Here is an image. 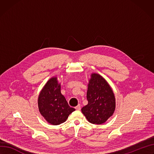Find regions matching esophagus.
<instances>
[{
  "instance_id": "obj_1",
  "label": "esophagus",
  "mask_w": 154,
  "mask_h": 154,
  "mask_svg": "<svg viewBox=\"0 0 154 154\" xmlns=\"http://www.w3.org/2000/svg\"><path fill=\"white\" fill-rule=\"evenodd\" d=\"M75 109L76 110H80L81 109V106L80 104H78L76 107H75Z\"/></svg>"
}]
</instances>
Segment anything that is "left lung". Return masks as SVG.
Here are the masks:
<instances>
[{
    "label": "left lung",
    "mask_w": 154,
    "mask_h": 154,
    "mask_svg": "<svg viewBox=\"0 0 154 154\" xmlns=\"http://www.w3.org/2000/svg\"><path fill=\"white\" fill-rule=\"evenodd\" d=\"M87 97L88 104L81 110L90 123L103 124L112 116L116 109L115 95L109 83L99 74H91Z\"/></svg>",
    "instance_id": "left-lung-1"
}]
</instances>
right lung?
I'll return each mask as SVG.
<instances>
[{"label":"right lung","mask_w":154,"mask_h":154,"mask_svg":"<svg viewBox=\"0 0 154 154\" xmlns=\"http://www.w3.org/2000/svg\"><path fill=\"white\" fill-rule=\"evenodd\" d=\"M38 107L40 114L51 125H58L67 120L75 110L70 107L61 93V83L57 77H52L41 90L38 97Z\"/></svg>","instance_id":"1"}]
</instances>
